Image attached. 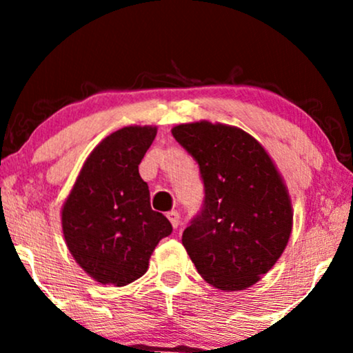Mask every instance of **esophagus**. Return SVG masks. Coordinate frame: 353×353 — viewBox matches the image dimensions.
I'll use <instances>...</instances> for the list:
<instances>
[{"instance_id": "1", "label": "esophagus", "mask_w": 353, "mask_h": 353, "mask_svg": "<svg viewBox=\"0 0 353 353\" xmlns=\"http://www.w3.org/2000/svg\"><path fill=\"white\" fill-rule=\"evenodd\" d=\"M168 219H169V221H171V224H172L174 229L179 228L181 216H179V212H177V210H171V212H168Z\"/></svg>"}]
</instances>
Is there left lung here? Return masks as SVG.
<instances>
[{
	"mask_svg": "<svg viewBox=\"0 0 353 353\" xmlns=\"http://www.w3.org/2000/svg\"><path fill=\"white\" fill-rule=\"evenodd\" d=\"M174 139L194 157L204 202L182 244L204 281L242 290L269 272L290 230L292 205L277 169L252 136L224 124H181Z\"/></svg>",
	"mask_w": 353,
	"mask_h": 353,
	"instance_id": "left-lung-1",
	"label": "left lung"
}]
</instances>
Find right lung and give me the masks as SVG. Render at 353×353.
Returning <instances> with one entry per match:
<instances>
[{"instance_id": "obj_1", "label": "right lung", "mask_w": 353, "mask_h": 353, "mask_svg": "<svg viewBox=\"0 0 353 353\" xmlns=\"http://www.w3.org/2000/svg\"><path fill=\"white\" fill-rule=\"evenodd\" d=\"M157 129L129 125L96 145L63 208V234L76 262L101 283L123 287L145 274L171 222L151 209L139 164Z\"/></svg>"}]
</instances>
